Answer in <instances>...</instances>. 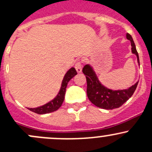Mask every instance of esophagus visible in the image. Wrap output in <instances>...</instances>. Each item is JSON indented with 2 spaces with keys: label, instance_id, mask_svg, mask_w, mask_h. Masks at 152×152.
<instances>
[{
  "label": "esophagus",
  "instance_id": "34e87169",
  "mask_svg": "<svg viewBox=\"0 0 152 152\" xmlns=\"http://www.w3.org/2000/svg\"><path fill=\"white\" fill-rule=\"evenodd\" d=\"M75 68H76L77 73H79L81 72V70H82V65H81V63L80 62V61L76 63V65H75Z\"/></svg>",
  "mask_w": 152,
  "mask_h": 152
}]
</instances>
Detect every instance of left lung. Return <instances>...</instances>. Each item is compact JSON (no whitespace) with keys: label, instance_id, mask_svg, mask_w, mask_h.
<instances>
[{"label":"left lung","instance_id":"8db88e82","mask_svg":"<svg viewBox=\"0 0 152 152\" xmlns=\"http://www.w3.org/2000/svg\"><path fill=\"white\" fill-rule=\"evenodd\" d=\"M126 38L131 41V51L137 57L138 65H140L139 58L136 45L131 34H126ZM82 72L86 75L87 89L86 93L89 99L92 104L98 107L105 110H113L122 106L131 98L136 90L138 81L128 89L122 90H112L101 84L92 67L89 64L84 66Z\"/></svg>","mask_w":152,"mask_h":152}]
</instances>
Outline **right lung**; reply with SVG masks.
Listing matches in <instances>:
<instances>
[{"mask_svg":"<svg viewBox=\"0 0 152 152\" xmlns=\"http://www.w3.org/2000/svg\"><path fill=\"white\" fill-rule=\"evenodd\" d=\"M77 74L76 69L74 68H70L66 73V75L63 77L62 81V84H61V89H60L59 93H58L57 96L49 102L44 105L35 108H28L30 111L33 112V113H37V114H46V113H53V112L56 111L58 109H59L60 107L62 105L63 100L65 98V94H66V89L67 87V85L68 81H70L73 76H75Z\"/></svg>","mask_w":152,"mask_h":152,"instance_id":"add662e5","label":"right lung"}]
</instances>
